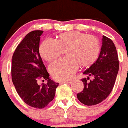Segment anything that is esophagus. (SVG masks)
I'll return each instance as SVG.
<instances>
[{
	"label": "esophagus",
	"mask_w": 128,
	"mask_h": 128,
	"mask_svg": "<svg viewBox=\"0 0 128 128\" xmlns=\"http://www.w3.org/2000/svg\"><path fill=\"white\" fill-rule=\"evenodd\" d=\"M72 81H62L61 82V84H68V83H71Z\"/></svg>",
	"instance_id": "obj_1"
}]
</instances>
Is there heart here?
<instances>
[{
    "instance_id": "1",
    "label": "heart",
    "mask_w": 128,
    "mask_h": 128,
    "mask_svg": "<svg viewBox=\"0 0 128 128\" xmlns=\"http://www.w3.org/2000/svg\"><path fill=\"white\" fill-rule=\"evenodd\" d=\"M65 50L66 58L55 62L49 67L52 76L57 81L70 80L79 65L81 68L93 65L99 58L100 44L94 36L80 31H68L59 35L56 42L47 39L40 46V55L47 62L60 58Z\"/></svg>"
}]
</instances>
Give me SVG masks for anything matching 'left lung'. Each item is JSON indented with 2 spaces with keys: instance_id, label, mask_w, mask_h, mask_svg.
Listing matches in <instances>:
<instances>
[{
  "instance_id": "8db88e82",
  "label": "left lung",
  "mask_w": 128,
  "mask_h": 128,
  "mask_svg": "<svg viewBox=\"0 0 128 128\" xmlns=\"http://www.w3.org/2000/svg\"><path fill=\"white\" fill-rule=\"evenodd\" d=\"M119 68V61L116 47L113 41L102 36V45L98 60L83 74L87 78L81 79L84 84L82 92L77 94L81 103L92 106L106 99L115 84ZM94 79L90 80V77Z\"/></svg>"
}]
</instances>
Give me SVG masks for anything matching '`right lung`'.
I'll list each match as a JSON object with an SVG mask.
<instances>
[{
  "mask_svg": "<svg viewBox=\"0 0 128 128\" xmlns=\"http://www.w3.org/2000/svg\"><path fill=\"white\" fill-rule=\"evenodd\" d=\"M43 30H32L18 45L12 56L11 78L21 99L29 106L42 109L54 99L59 85L49 78L39 53ZM40 79L47 84H38ZM44 81V80H43Z\"/></svg>",
  "mask_w": 128,
  "mask_h": 128,
  "instance_id": "add662e5",
  "label": "right lung"
}]
</instances>
